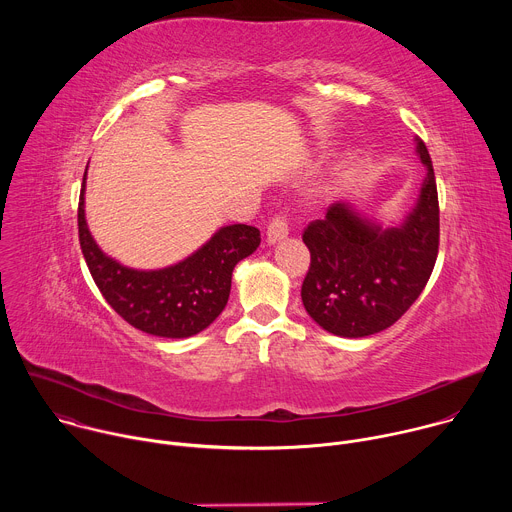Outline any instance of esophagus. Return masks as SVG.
<instances>
[{
    "label": "esophagus",
    "instance_id": "esophagus-1",
    "mask_svg": "<svg viewBox=\"0 0 512 512\" xmlns=\"http://www.w3.org/2000/svg\"><path fill=\"white\" fill-rule=\"evenodd\" d=\"M289 235V223L285 214H275L271 218V223L267 225V243L275 245L281 239H285Z\"/></svg>",
    "mask_w": 512,
    "mask_h": 512
}]
</instances>
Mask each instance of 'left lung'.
I'll list each match as a JSON object with an SVG mask.
<instances>
[{
  "instance_id": "8db88e82",
  "label": "left lung",
  "mask_w": 512,
  "mask_h": 512,
  "mask_svg": "<svg viewBox=\"0 0 512 512\" xmlns=\"http://www.w3.org/2000/svg\"><path fill=\"white\" fill-rule=\"evenodd\" d=\"M417 156L427 166L417 206L401 227L381 229L344 202L304 229L310 269L302 283L306 312L326 332L362 338L393 326L419 298L440 247V204L423 139Z\"/></svg>"
}]
</instances>
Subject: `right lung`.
Here are the masks:
<instances>
[{
    "label": "right lung",
    "instance_id": "add662e5",
    "mask_svg": "<svg viewBox=\"0 0 512 512\" xmlns=\"http://www.w3.org/2000/svg\"><path fill=\"white\" fill-rule=\"evenodd\" d=\"M85 180L87 172L79 198V241L107 304L133 328L162 338H188L210 326L229 302L235 265L259 247V229L223 227L196 253L172 267L129 269L107 257L89 233Z\"/></svg>",
    "mask_w": 512,
    "mask_h": 512
}]
</instances>
